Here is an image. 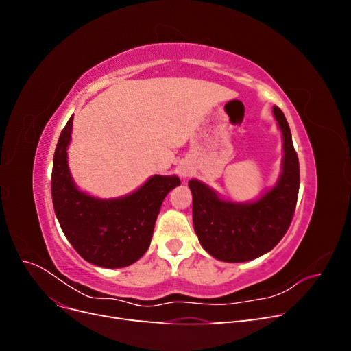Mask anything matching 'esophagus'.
<instances>
[{"mask_svg":"<svg viewBox=\"0 0 351 351\" xmlns=\"http://www.w3.org/2000/svg\"><path fill=\"white\" fill-rule=\"evenodd\" d=\"M190 174H192V168H190V167H187V165H183V167H180V176H182L183 178L189 177Z\"/></svg>","mask_w":351,"mask_h":351,"instance_id":"esophagus-1","label":"esophagus"}]
</instances>
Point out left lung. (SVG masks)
<instances>
[{
  "label": "left lung",
  "mask_w": 351,
  "mask_h": 351,
  "mask_svg": "<svg viewBox=\"0 0 351 351\" xmlns=\"http://www.w3.org/2000/svg\"><path fill=\"white\" fill-rule=\"evenodd\" d=\"M284 139L282 174L278 184L253 204L221 200L197 180L193 193V226L204 249L224 262H246L272 250L289 230L300 186V167L282 111L274 107Z\"/></svg>",
  "instance_id": "left-lung-1"
}]
</instances>
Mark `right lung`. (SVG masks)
<instances>
[{
  "mask_svg": "<svg viewBox=\"0 0 351 351\" xmlns=\"http://www.w3.org/2000/svg\"><path fill=\"white\" fill-rule=\"evenodd\" d=\"M71 127L73 115L60 134L51 176L61 230L84 261L102 268L129 267L149 247L159 208L168 192L180 186V178L155 176L134 193L112 200L79 192L67 165Z\"/></svg>",
  "mask_w": 351,
  "mask_h": 351,
  "instance_id": "right-lung-1",
  "label": "right lung"
}]
</instances>
